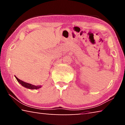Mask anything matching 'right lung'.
Segmentation results:
<instances>
[{"instance_id":"obj_1","label":"right lung","mask_w":125,"mask_h":125,"mask_svg":"<svg viewBox=\"0 0 125 125\" xmlns=\"http://www.w3.org/2000/svg\"><path fill=\"white\" fill-rule=\"evenodd\" d=\"M15 78H16V80H18V82H19V83L20 84H21L23 86H24V87L26 88L30 89H37L41 88V86L33 85H32V84L27 83H26V82L22 81V80H21L19 79H18V78L16 77H15Z\"/></svg>"}]
</instances>
